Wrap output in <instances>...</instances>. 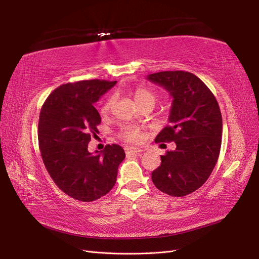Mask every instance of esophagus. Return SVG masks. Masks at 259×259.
I'll list each match as a JSON object with an SVG mask.
<instances>
[{
  "label": "esophagus",
  "mask_w": 259,
  "mask_h": 259,
  "mask_svg": "<svg viewBox=\"0 0 259 259\" xmlns=\"http://www.w3.org/2000/svg\"><path fill=\"white\" fill-rule=\"evenodd\" d=\"M142 149H140V148H134V147H129V148H125V152L126 153H136V155H139V153H141Z\"/></svg>",
  "instance_id": "1"
}]
</instances>
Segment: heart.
<instances>
[{
	"label": "heart",
	"mask_w": 259,
	"mask_h": 259,
	"mask_svg": "<svg viewBox=\"0 0 259 259\" xmlns=\"http://www.w3.org/2000/svg\"><path fill=\"white\" fill-rule=\"evenodd\" d=\"M135 100L139 107L148 103H151L155 106L157 97L155 93L151 92L149 89H147V88L139 87L135 90ZM113 102H114V97L108 98L106 102L102 104L101 112L108 113L110 111V109H111ZM120 137L125 141L139 142L141 140V133L138 128H135V126H125V128H123L120 131Z\"/></svg>",
	"instance_id": "heart-1"
}]
</instances>
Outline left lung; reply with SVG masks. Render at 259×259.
<instances>
[{
	"instance_id": "1",
	"label": "left lung",
	"mask_w": 259,
	"mask_h": 259,
	"mask_svg": "<svg viewBox=\"0 0 259 259\" xmlns=\"http://www.w3.org/2000/svg\"><path fill=\"white\" fill-rule=\"evenodd\" d=\"M147 79L172 97L169 124L155 141L176 144L174 151L160 156L152 183L164 194L184 197L200 188L216 166L223 135L221 109L209 88L190 72L162 71Z\"/></svg>"
}]
</instances>
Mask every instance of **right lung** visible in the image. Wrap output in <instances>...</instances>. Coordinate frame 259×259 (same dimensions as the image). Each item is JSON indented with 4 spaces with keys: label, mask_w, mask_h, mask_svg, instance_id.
<instances>
[{
    "label": "right lung",
    "mask_w": 259,
    "mask_h": 259,
    "mask_svg": "<svg viewBox=\"0 0 259 259\" xmlns=\"http://www.w3.org/2000/svg\"><path fill=\"white\" fill-rule=\"evenodd\" d=\"M117 81L83 80L57 88L43 103L37 138L42 160L60 189L80 201L107 195L117 181L125 153L119 145L88 150L101 118L95 103Z\"/></svg>",
    "instance_id": "obj_1"
}]
</instances>
